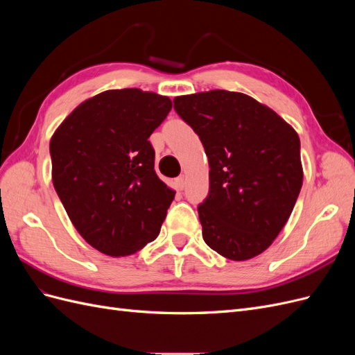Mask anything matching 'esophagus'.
I'll return each instance as SVG.
<instances>
[{
    "label": "esophagus",
    "instance_id": "34e87169",
    "mask_svg": "<svg viewBox=\"0 0 355 355\" xmlns=\"http://www.w3.org/2000/svg\"><path fill=\"white\" fill-rule=\"evenodd\" d=\"M185 184H187V180H185L184 176H179V178L175 180V185H176V188H178L179 191H182V189L185 188Z\"/></svg>",
    "mask_w": 355,
    "mask_h": 355
}]
</instances>
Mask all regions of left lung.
<instances>
[{"mask_svg": "<svg viewBox=\"0 0 355 355\" xmlns=\"http://www.w3.org/2000/svg\"><path fill=\"white\" fill-rule=\"evenodd\" d=\"M173 102L209 158V196L198 206L202 239L227 259H252L280 234L302 188L299 136L244 93L210 90Z\"/></svg>", "mask_w": 355, "mask_h": 355, "instance_id": "1", "label": "left lung"}]
</instances>
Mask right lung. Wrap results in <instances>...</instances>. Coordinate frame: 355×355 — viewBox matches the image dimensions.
Instances as JSON below:
<instances>
[{"mask_svg": "<svg viewBox=\"0 0 355 355\" xmlns=\"http://www.w3.org/2000/svg\"><path fill=\"white\" fill-rule=\"evenodd\" d=\"M170 110L167 96L106 90L78 105L51 136L53 185L96 250L128 256L158 237L176 192L157 176L148 139Z\"/></svg>", "mask_w": 355, "mask_h": 355, "instance_id": "add662e5", "label": "right lung"}]
</instances>
